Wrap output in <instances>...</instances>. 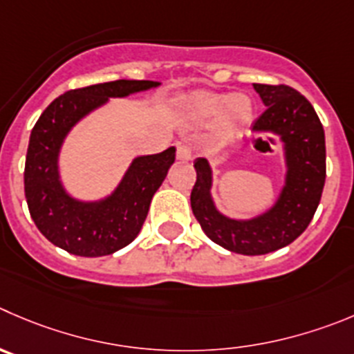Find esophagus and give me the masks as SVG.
<instances>
[{"mask_svg":"<svg viewBox=\"0 0 354 354\" xmlns=\"http://www.w3.org/2000/svg\"><path fill=\"white\" fill-rule=\"evenodd\" d=\"M193 158V151H191V146L186 142L177 144V160L180 161H189Z\"/></svg>","mask_w":354,"mask_h":354,"instance_id":"obj_1","label":"esophagus"}]
</instances>
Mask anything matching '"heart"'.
<instances>
[{
	"instance_id": "heart-1",
	"label": "heart",
	"mask_w": 354,
	"mask_h": 354,
	"mask_svg": "<svg viewBox=\"0 0 354 354\" xmlns=\"http://www.w3.org/2000/svg\"><path fill=\"white\" fill-rule=\"evenodd\" d=\"M183 106L193 121L212 118V132L222 142L241 136L254 120V104L245 93L224 95L212 90H196L184 97Z\"/></svg>"
}]
</instances>
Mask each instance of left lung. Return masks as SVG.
<instances>
[{
    "mask_svg": "<svg viewBox=\"0 0 354 354\" xmlns=\"http://www.w3.org/2000/svg\"><path fill=\"white\" fill-rule=\"evenodd\" d=\"M266 111L252 130L272 133L283 144L287 174L274 205L252 218H231L212 200V168L205 158L194 161L196 184L191 208L214 243L243 255H264L290 245L311 222L325 186V132L309 100L287 85L254 83Z\"/></svg>",
    "mask_w": 354,
    "mask_h": 354,
    "instance_id": "1",
    "label": "left lung"
}]
</instances>
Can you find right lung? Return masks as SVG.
<instances>
[{"mask_svg":"<svg viewBox=\"0 0 354 354\" xmlns=\"http://www.w3.org/2000/svg\"><path fill=\"white\" fill-rule=\"evenodd\" d=\"M149 80H116L69 90L39 116L29 137L24 189L29 214L43 236L55 247L82 257L114 254L137 238L151 200L175 161V147L137 156L109 196L82 201L62 186L59 154L67 133L86 114L109 99L156 88Z\"/></svg>","mask_w":354,"mask_h":354,"instance_id":"right-lung-1","label":"right lung"}]
</instances>
